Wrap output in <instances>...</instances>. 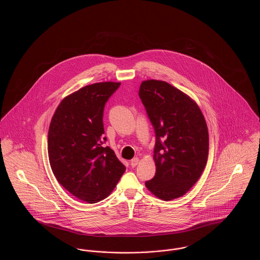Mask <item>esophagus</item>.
I'll return each mask as SVG.
<instances>
[{"label":"esophagus","instance_id":"1","mask_svg":"<svg viewBox=\"0 0 260 260\" xmlns=\"http://www.w3.org/2000/svg\"><path fill=\"white\" fill-rule=\"evenodd\" d=\"M138 161H139V159H138V158H134V159L131 161V166H132L133 168H135L136 165L138 164Z\"/></svg>","mask_w":260,"mask_h":260}]
</instances>
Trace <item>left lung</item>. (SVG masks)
<instances>
[{"label":"left lung","instance_id":"obj_1","mask_svg":"<svg viewBox=\"0 0 260 260\" xmlns=\"http://www.w3.org/2000/svg\"><path fill=\"white\" fill-rule=\"evenodd\" d=\"M138 94L156 136V173L145 185L164 201L179 198L198 181L207 165L206 120L195 101L167 82L144 81Z\"/></svg>","mask_w":260,"mask_h":260}]
</instances>
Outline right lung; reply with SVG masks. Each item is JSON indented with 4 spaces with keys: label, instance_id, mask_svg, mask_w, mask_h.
<instances>
[{
    "label": "right lung",
    "instance_id": "add662e5",
    "mask_svg": "<svg viewBox=\"0 0 260 260\" xmlns=\"http://www.w3.org/2000/svg\"><path fill=\"white\" fill-rule=\"evenodd\" d=\"M121 83H96L62 100L48 136L50 167L57 181L76 198L94 204L106 198L125 167L110 147H104L105 103Z\"/></svg>",
    "mask_w": 260,
    "mask_h": 260
}]
</instances>
